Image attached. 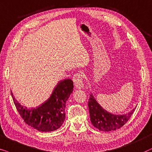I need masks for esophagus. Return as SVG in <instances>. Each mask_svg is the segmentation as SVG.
I'll use <instances>...</instances> for the list:
<instances>
[{
	"instance_id": "1",
	"label": "esophagus",
	"mask_w": 152,
	"mask_h": 152,
	"mask_svg": "<svg viewBox=\"0 0 152 152\" xmlns=\"http://www.w3.org/2000/svg\"><path fill=\"white\" fill-rule=\"evenodd\" d=\"M73 80L75 86L78 89H82L83 88V76L80 72H76L73 77Z\"/></svg>"
}]
</instances>
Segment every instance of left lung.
Returning <instances> with one entry per match:
<instances>
[{
    "label": "left lung",
    "instance_id": "8db88e82",
    "mask_svg": "<svg viewBox=\"0 0 152 152\" xmlns=\"http://www.w3.org/2000/svg\"><path fill=\"white\" fill-rule=\"evenodd\" d=\"M88 108L92 125L102 131H114L122 127L128 122L135 111V109H133L130 113L122 115L110 114L101 107L92 94H90Z\"/></svg>",
    "mask_w": 152,
    "mask_h": 152
}]
</instances>
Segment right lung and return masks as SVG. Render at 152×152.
<instances>
[{
	"instance_id": "obj_1",
	"label": "right lung",
	"mask_w": 152,
	"mask_h": 152,
	"mask_svg": "<svg viewBox=\"0 0 152 152\" xmlns=\"http://www.w3.org/2000/svg\"><path fill=\"white\" fill-rule=\"evenodd\" d=\"M74 89L72 79L67 78L58 83L51 96L42 106L27 108L19 104L11 92L16 108L24 122L32 128L42 132L59 129L65 119L66 102Z\"/></svg>"
}]
</instances>
